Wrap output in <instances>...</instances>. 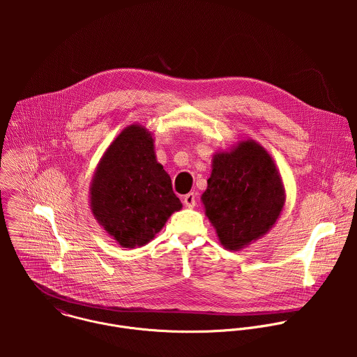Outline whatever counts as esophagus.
I'll list each match as a JSON object with an SVG mask.
<instances>
[{
  "instance_id": "obj_1",
  "label": "esophagus",
  "mask_w": 357,
  "mask_h": 357,
  "mask_svg": "<svg viewBox=\"0 0 357 357\" xmlns=\"http://www.w3.org/2000/svg\"><path fill=\"white\" fill-rule=\"evenodd\" d=\"M183 202L188 207V208H194L197 204V194L195 192H190L183 198Z\"/></svg>"
}]
</instances>
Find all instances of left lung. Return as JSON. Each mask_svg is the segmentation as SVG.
<instances>
[{
    "mask_svg": "<svg viewBox=\"0 0 357 357\" xmlns=\"http://www.w3.org/2000/svg\"><path fill=\"white\" fill-rule=\"evenodd\" d=\"M201 201L220 243L239 252L272 229L283 211L286 191L272 155L248 139L213 155Z\"/></svg>",
    "mask_w": 357,
    "mask_h": 357,
    "instance_id": "1",
    "label": "left lung"
}]
</instances>
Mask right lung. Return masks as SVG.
Segmentation results:
<instances>
[{"label":"right lung","mask_w":357,"mask_h":357,"mask_svg":"<svg viewBox=\"0 0 357 357\" xmlns=\"http://www.w3.org/2000/svg\"><path fill=\"white\" fill-rule=\"evenodd\" d=\"M89 206L105 232L126 249L151 242L181 210L146 126H126L102 153L91 181Z\"/></svg>","instance_id":"1"}]
</instances>
